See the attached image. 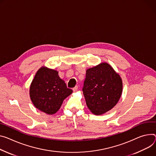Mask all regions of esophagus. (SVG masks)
Instances as JSON below:
<instances>
[{
	"label": "esophagus",
	"instance_id": "esophagus-1",
	"mask_svg": "<svg viewBox=\"0 0 156 156\" xmlns=\"http://www.w3.org/2000/svg\"><path fill=\"white\" fill-rule=\"evenodd\" d=\"M78 86H76L75 88H73V91L74 92H75V91H76L78 90Z\"/></svg>",
	"mask_w": 156,
	"mask_h": 156
}]
</instances>
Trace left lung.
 Listing matches in <instances>:
<instances>
[{"instance_id": "left-lung-1", "label": "left lung", "mask_w": 156, "mask_h": 156, "mask_svg": "<svg viewBox=\"0 0 156 156\" xmlns=\"http://www.w3.org/2000/svg\"><path fill=\"white\" fill-rule=\"evenodd\" d=\"M122 91V79L108 63H101L87 70L83 92L93 114L101 115L114 108Z\"/></svg>"}]
</instances>
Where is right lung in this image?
Listing matches in <instances>:
<instances>
[{
    "mask_svg": "<svg viewBox=\"0 0 156 156\" xmlns=\"http://www.w3.org/2000/svg\"><path fill=\"white\" fill-rule=\"evenodd\" d=\"M56 70L41 67L30 87V96L34 105L48 115H53L60 108L63 100L72 93Z\"/></svg>",
    "mask_w": 156,
    "mask_h": 156,
    "instance_id": "add662e5",
    "label": "right lung"
}]
</instances>
